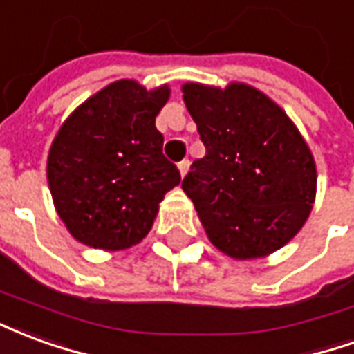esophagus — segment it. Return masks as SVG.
Returning a JSON list of instances; mask_svg holds the SVG:
<instances>
[{"mask_svg": "<svg viewBox=\"0 0 354 354\" xmlns=\"http://www.w3.org/2000/svg\"><path fill=\"white\" fill-rule=\"evenodd\" d=\"M178 170H180V176L184 178L187 174V170H189V161L185 159V161L178 162Z\"/></svg>", "mask_w": 354, "mask_h": 354, "instance_id": "esophagus-1", "label": "esophagus"}]
</instances>
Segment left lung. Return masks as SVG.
I'll return each mask as SVG.
<instances>
[{
  "label": "left lung",
  "instance_id": "1",
  "mask_svg": "<svg viewBox=\"0 0 354 354\" xmlns=\"http://www.w3.org/2000/svg\"><path fill=\"white\" fill-rule=\"evenodd\" d=\"M182 93L207 147L182 189L220 252L233 260L266 258L296 237L311 214V149L286 111L252 85L189 81Z\"/></svg>",
  "mask_w": 354,
  "mask_h": 354
}]
</instances>
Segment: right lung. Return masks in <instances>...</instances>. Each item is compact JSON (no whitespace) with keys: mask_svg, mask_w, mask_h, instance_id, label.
Wrapping results in <instances>:
<instances>
[{"mask_svg":"<svg viewBox=\"0 0 354 354\" xmlns=\"http://www.w3.org/2000/svg\"><path fill=\"white\" fill-rule=\"evenodd\" d=\"M170 87L109 83L68 115L47 157L57 214L75 241L106 252L146 237L167 192L180 184L155 117Z\"/></svg>","mask_w":354,"mask_h":354,"instance_id":"1","label":"right lung"}]
</instances>
